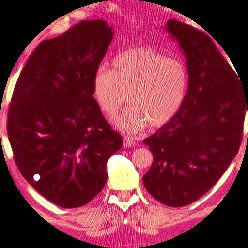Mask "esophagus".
Returning a JSON list of instances; mask_svg holds the SVG:
<instances>
[{
  "instance_id": "34e87169",
  "label": "esophagus",
  "mask_w": 248,
  "mask_h": 248,
  "mask_svg": "<svg viewBox=\"0 0 248 248\" xmlns=\"http://www.w3.org/2000/svg\"><path fill=\"white\" fill-rule=\"evenodd\" d=\"M124 148H131V146L136 145V141H134V139L131 138V137H124Z\"/></svg>"
}]
</instances>
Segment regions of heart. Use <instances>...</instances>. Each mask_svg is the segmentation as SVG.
<instances>
[{
    "label": "heart",
    "mask_w": 248,
    "mask_h": 248,
    "mask_svg": "<svg viewBox=\"0 0 248 248\" xmlns=\"http://www.w3.org/2000/svg\"><path fill=\"white\" fill-rule=\"evenodd\" d=\"M93 97L100 110L112 116L120 131L137 134L146 126H165L182 108L189 88L186 64L151 47H134L115 55L112 69L100 66L93 76Z\"/></svg>",
    "instance_id": "heart-1"
}]
</instances>
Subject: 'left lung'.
<instances>
[{
    "instance_id": "obj_1",
    "label": "left lung",
    "mask_w": 248,
    "mask_h": 248,
    "mask_svg": "<svg viewBox=\"0 0 248 248\" xmlns=\"http://www.w3.org/2000/svg\"><path fill=\"white\" fill-rule=\"evenodd\" d=\"M165 31L186 60L189 88L178 114L144 139L154 161L143 183L158 202L183 207L207 193L236 156L248 90L210 36L173 19Z\"/></svg>"
}]
</instances>
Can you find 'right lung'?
Wrapping results in <instances>:
<instances>
[{
    "label": "right lung",
    "instance_id": "1",
    "mask_svg": "<svg viewBox=\"0 0 248 248\" xmlns=\"http://www.w3.org/2000/svg\"><path fill=\"white\" fill-rule=\"evenodd\" d=\"M114 37L105 20H85L35 48L14 88L7 133L21 175L43 198L81 207L104 188L121 149L93 98V76Z\"/></svg>",
    "mask_w": 248,
    "mask_h": 248
}]
</instances>
